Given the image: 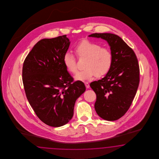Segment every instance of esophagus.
Instances as JSON below:
<instances>
[{"label": "esophagus", "instance_id": "1", "mask_svg": "<svg viewBox=\"0 0 159 159\" xmlns=\"http://www.w3.org/2000/svg\"><path fill=\"white\" fill-rule=\"evenodd\" d=\"M84 84H85V86H86L87 88H89L90 87V84H89V83L88 82H85Z\"/></svg>", "mask_w": 159, "mask_h": 159}]
</instances>
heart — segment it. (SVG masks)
Here are the masks:
<instances>
[{
	"label": "heart",
	"mask_w": 159,
	"mask_h": 159,
	"mask_svg": "<svg viewBox=\"0 0 159 159\" xmlns=\"http://www.w3.org/2000/svg\"><path fill=\"white\" fill-rule=\"evenodd\" d=\"M75 52L79 59H86L84 64L85 69L77 73L75 80H87L95 76L101 77L110 71L112 63V54L108 48L101 47L98 43L85 39L75 47ZM63 60L67 70L75 75L78 71V66L72 54L66 52Z\"/></svg>",
	"instance_id": "heart-1"
}]
</instances>
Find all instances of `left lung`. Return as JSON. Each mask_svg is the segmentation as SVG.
Segmentation results:
<instances>
[{
  "instance_id": "1",
  "label": "left lung",
  "mask_w": 159,
  "mask_h": 159,
  "mask_svg": "<svg viewBox=\"0 0 159 159\" xmlns=\"http://www.w3.org/2000/svg\"><path fill=\"white\" fill-rule=\"evenodd\" d=\"M89 37L106 40L112 54L110 71L101 80L90 84L96 94L95 110L105 120H117L129 110L139 86L138 59L133 49L117 35L94 33Z\"/></svg>"
}]
</instances>
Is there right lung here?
Listing matches in <instances>:
<instances>
[{
  "label": "right lung",
  "mask_w": 159,
  "mask_h": 159,
  "mask_svg": "<svg viewBox=\"0 0 159 159\" xmlns=\"http://www.w3.org/2000/svg\"><path fill=\"white\" fill-rule=\"evenodd\" d=\"M70 41L66 35L43 39L24 60L23 83L27 98L39 119L59 127L73 116L77 98L85 92L82 81H73L63 63Z\"/></svg>",
  "instance_id": "add662e5"
}]
</instances>
